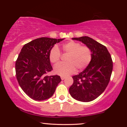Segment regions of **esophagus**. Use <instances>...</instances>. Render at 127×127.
Wrapping results in <instances>:
<instances>
[{
  "label": "esophagus",
  "mask_w": 127,
  "mask_h": 127,
  "mask_svg": "<svg viewBox=\"0 0 127 127\" xmlns=\"http://www.w3.org/2000/svg\"><path fill=\"white\" fill-rule=\"evenodd\" d=\"M61 80H64L65 79V76H61Z\"/></svg>",
  "instance_id": "obj_1"
}]
</instances>
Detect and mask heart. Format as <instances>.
<instances>
[{
  "mask_svg": "<svg viewBox=\"0 0 127 127\" xmlns=\"http://www.w3.org/2000/svg\"><path fill=\"white\" fill-rule=\"evenodd\" d=\"M64 53L68 54L66 63L59 64L54 67V72L61 76H66L73 73L76 69L78 71L84 70L89 65L92 59L90 48L86 46H81L80 43L71 41L62 46ZM61 53L58 47L54 46L50 50L49 60L51 63L56 64L60 61Z\"/></svg>",
  "mask_w": 127,
  "mask_h": 127,
  "instance_id": "1",
  "label": "heart"
}]
</instances>
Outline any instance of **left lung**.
Masks as SVG:
<instances>
[{
  "mask_svg": "<svg viewBox=\"0 0 127 127\" xmlns=\"http://www.w3.org/2000/svg\"><path fill=\"white\" fill-rule=\"evenodd\" d=\"M84 43L90 48L92 59L87 67L72 77L73 83L69 93L75 99L88 102L98 98L105 91L110 81L113 61L105 46L88 36L72 38Z\"/></svg>",
  "mask_w": 127,
  "mask_h": 127,
  "instance_id": "obj_1",
  "label": "left lung"
}]
</instances>
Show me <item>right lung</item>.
<instances>
[{
  "label": "right lung",
  "instance_id": "right-lung-1",
  "mask_svg": "<svg viewBox=\"0 0 127 127\" xmlns=\"http://www.w3.org/2000/svg\"><path fill=\"white\" fill-rule=\"evenodd\" d=\"M64 39L40 37L27 43L15 62L19 85L28 96L41 101L53 96L61 79L60 76H47L53 70L49 60L50 50Z\"/></svg>",
  "mask_w": 127,
  "mask_h": 127
}]
</instances>
